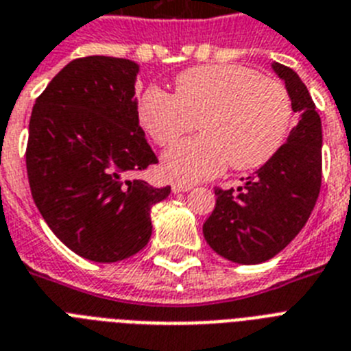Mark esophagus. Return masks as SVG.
<instances>
[{"instance_id":"esophagus-1","label":"esophagus","mask_w":351,"mask_h":351,"mask_svg":"<svg viewBox=\"0 0 351 351\" xmlns=\"http://www.w3.org/2000/svg\"><path fill=\"white\" fill-rule=\"evenodd\" d=\"M191 189H193L191 184H173V193H187Z\"/></svg>"}]
</instances>
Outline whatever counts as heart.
<instances>
[{"label": "heart", "instance_id": "heart-1", "mask_svg": "<svg viewBox=\"0 0 351 351\" xmlns=\"http://www.w3.org/2000/svg\"><path fill=\"white\" fill-rule=\"evenodd\" d=\"M138 119L151 138L167 146L195 130L162 156L171 180L200 182L236 171L261 167L289 133L292 101L276 79L241 64H205L182 72L175 93L149 88L138 102Z\"/></svg>", "mask_w": 351, "mask_h": 351}]
</instances>
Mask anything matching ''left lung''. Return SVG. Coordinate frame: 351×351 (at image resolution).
<instances>
[{"label": "left lung", "mask_w": 351, "mask_h": 351, "mask_svg": "<svg viewBox=\"0 0 351 351\" xmlns=\"http://www.w3.org/2000/svg\"><path fill=\"white\" fill-rule=\"evenodd\" d=\"M272 70L299 113L298 126L238 189H215V210L204 223L210 249L240 265L263 263L281 252L308 221L321 189V117L292 68L272 62Z\"/></svg>", "instance_id": "1"}]
</instances>
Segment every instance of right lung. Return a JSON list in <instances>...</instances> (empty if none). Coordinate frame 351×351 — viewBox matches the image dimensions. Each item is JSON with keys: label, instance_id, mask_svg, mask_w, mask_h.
<instances>
[{"label": "right lung", "instance_id": "1", "mask_svg": "<svg viewBox=\"0 0 351 351\" xmlns=\"http://www.w3.org/2000/svg\"><path fill=\"white\" fill-rule=\"evenodd\" d=\"M138 64L106 56L68 62L34 104L27 173L37 209L68 249L113 263L144 249L156 189L128 175L156 164L138 124Z\"/></svg>", "mask_w": 351, "mask_h": 351}]
</instances>
